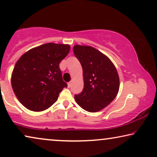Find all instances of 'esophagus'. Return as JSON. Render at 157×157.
<instances>
[{"label": "esophagus", "instance_id": "34e87169", "mask_svg": "<svg viewBox=\"0 0 157 157\" xmlns=\"http://www.w3.org/2000/svg\"><path fill=\"white\" fill-rule=\"evenodd\" d=\"M71 83H72L71 81H70V82L68 83V88H70L71 86Z\"/></svg>", "mask_w": 157, "mask_h": 157}]
</instances>
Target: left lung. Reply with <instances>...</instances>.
I'll use <instances>...</instances> for the list:
<instances>
[{
    "label": "left lung",
    "instance_id": "8db88e82",
    "mask_svg": "<svg viewBox=\"0 0 157 157\" xmlns=\"http://www.w3.org/2000/svg\"><path fill=\"white\" fill-rule=\"evenodd\" d=\"M74 53L81 64L84 86L74 98L89 112H96L108 106L117 96L119 77L111 60L91 46H74Z\"/></svg>",
    "mask_w": 157,
    "mask_h": 157
}]
</instances>
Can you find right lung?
<instances>
[{
    "label": "right lung",
    "mask_w": 157,
    "mask_h": 157,
    "mask_svg": "<svg viewBox=\"0 0 157 157\" xmlns=\"http://www.w3.org/2000/svg\"><path fill=\"white\" fill-rule=\"evenodd\" d=\"M69 51V45L48 43L27 51L16 62L12 88L25 108L41 111L56 101L60 92L67 87L59 63Z\"/></svg>",
    "instance_id": "right-lung-1"
}]
</instances>
